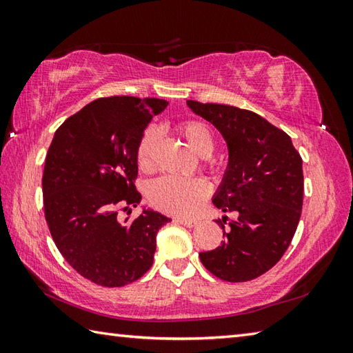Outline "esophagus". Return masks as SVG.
<instances>
[{
    "label": "esophagus",
    "instance_id": "esophagus-1",
    "mask_svg": "<svg viewBox=\"0 0 353 353\" xmlns=\"http://www.w3.org/2000/svg\"><path fill=\"white\" fill-rule=\"evenodd\" d=\"M174 221L183 224V226H186V228H194L197 224L196 220H192V219H181V216H177V219H174Z\"/></svg>",
    "mask_w": 353,
    "mask_h": 353
}]
</instances>
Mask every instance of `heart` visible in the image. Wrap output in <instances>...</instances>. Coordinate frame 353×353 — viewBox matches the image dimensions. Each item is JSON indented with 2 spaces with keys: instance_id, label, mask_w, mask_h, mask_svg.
I'll list each match as a JSON object with an SVG mask.
<instances>
[{
  "instance_id": "obj_1",
  "label": "heart",
  "mask_w": 353,
  "mask_h": 353,
  "mask_svg": "<svg viewBox=\"0 0 353 353\" xmlns=\"http://www.w3.org/2000/svg\"><path fill=\"white\" fill-rule=\"evenodd\" d=\"M177 130L197 154L208 157L214 152V134L209 125L200 119H185L177 125ZM157 144V132L154 127H147L141 133L137 144L138 167L142 171L153 168V156ZM209 185L201 179L161 177L150 185L148 201L153 208L172 215H191L197 211L209 196Z\"/></svg>"
}]
</instances>
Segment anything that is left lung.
I'll use <instances>...</instances> for the list:
<instances>
[{
  "mask_svg": "<svg viewBox=\"0 0 353 353\" xmlns=\"http://www.w3.org/2000/svg\"><path fill=\"white\" fill-rule=\"evenodd\" d=\"M188 106L221 132L229 167L214 197L236 220H215L224 241L199 256L209 272L228 282L256 279L287 252L303 205L302 157L283 130L252 110L188 100ZM228 226L226 227L225 224Z\"/></svg>",
  "mask_w": 353,
  "mask_h": 353,
  "instance_id": "left-lung-1",
  "label": "left lung"
}]
</instances>
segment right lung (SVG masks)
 Instances as JSON below:
<instances>
[{
  "instance_id": "right-lung-1",
  "label": "right lung",
  "mask_w": 353,
  "mask_h": 353,
  "mask_svg": "<svg viewBox=\"0 0 353 353\" xmlns=\"http://www.w3.org/2000/svg\"><path fill=\"white\" fill-rule=\"evenodd\" d=\"M167 100L115 95L89 103L59 127L42 176L43 212L65 261L101 287L138 281L153 265L156 234L171 221L144 211L130 223L141 192L134 152L141 133Z\"/></svg>"
}]
</instances>
